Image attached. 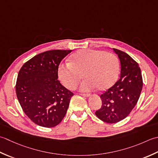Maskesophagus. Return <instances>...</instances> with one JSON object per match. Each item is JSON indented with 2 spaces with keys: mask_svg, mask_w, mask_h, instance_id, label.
Instances as JSON below:
<instances>
[{
  "mask_svg": "<svg viewBox=\"0 0 158 158\" xmlns=\"http://www.w3.org/2000/svg\"><path fill=\"white\" fill-rule=\"evenodd\" d=\"M80 95L83 96V97H85V98H88L90 96L89 94H86V93H80Z\"/></svg>",
  "mask_w": 158,
  "mask_h": 158,
  "instance_id": "34e87169",
  "label": "esophagus"
}]
</instances>
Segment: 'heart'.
<instances>
[{
    "label": "heart",
    "instance_id": "obj_1",
    "mask_svg": "<svg viewBox=\"0 0 158 158\" xmlns=\"http://www.w3.org/2000/svg\"><path fill=\"white\" fill-rule=\"evenodd\" d=\"M119 64L117 58L111 52L103 50L85 49L73 53L69 63L61 64L58 68V75L63 85L74 89L82 78L80 89L89 91L98 87L105 91L117 81Z\"/></svg>",
    "mask_w": 158,
    "mask_h": 158
}]
</instances>
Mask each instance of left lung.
<instances>
[{
    "label": "left lung",
    "instance_id": "8db88e82",
    "mask_svg": "<svg viewBox=\"0 0 158 158\" xmlns=\"http://www.w3.org/2000/svg\"><path fill=\"white\" fill-rule=\"evenodd\" d=\"M121 63L120 78L100 95L102 106L95 114L108 123L126 118L137 104L143 89V78L137 62L127 53L113 48Z\"/></svg>",
    "mask_w": 158,
    "mask_h": 158
}]
</instances>
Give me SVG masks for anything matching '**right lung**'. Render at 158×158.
<instances>
[{
  "label": "right lung",
  "mask_w": 158,
  "mask_h": 158,
  "mask_svg": "<svg viewBox=\"0 0 158 158\" xmlns=\"http://www.w3.org/2000/svg\"><path fill=\"white\" fill-rule=\"evenodd\" d=\"M71 52L54 50L40 53L19 71L15 85L18 102L27 117L41 127H55L66 114L73 93L58 80V68Z\"/></svg>",
  "instance_id": "obj_1"
}]
</instances>
